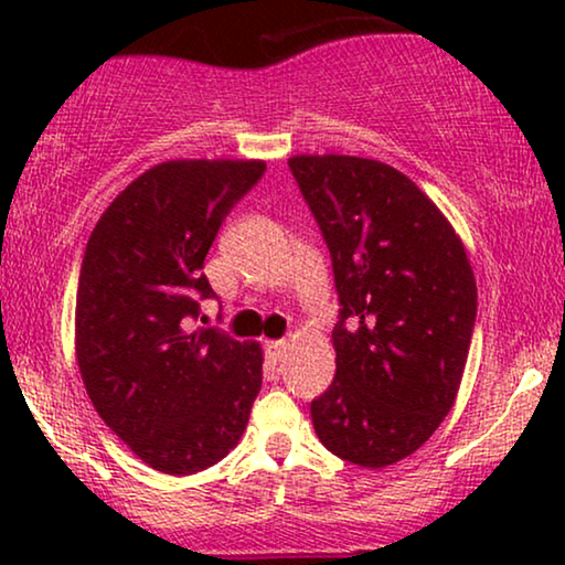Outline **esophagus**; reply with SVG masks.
Returning a JSON list of instances; mask_svg holds the SVG:
<instances>
[{"label":"esophagus","instance_id":"obj_1","mask_svg":"<svg viewBox=\"0 0 565 565\" xmlns=\"http://www.w3.org/2000/svg\"><path fill=\"white\" fill-rule=\"evenodd\" d=\"M288 350H290V344L285 342V339H277V342L265 344V354H267L269 362H280L285 354H288Z\"/></svg>","mask_w":565,"mask_h":565}]
</instances>
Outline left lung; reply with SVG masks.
<instances>
[{
    "instance_id": "left-lung-1",
    "label": "left lung",
    "mask_w": 565,
    "mask_h": 565,
    "mask_svg": "<svg viewBox=\"0 0 565 565\" xmlns=\"http://www.w3.org/2000/svg\"><path fill=\"white\" fill-rule=\"evenodd\" d=\"M331 254L337 375L311 401L329 452L385 468L427 443L455 404L476 327V277L439 207L398 169L292 157Z\"/></svg>"
}]
</instances>
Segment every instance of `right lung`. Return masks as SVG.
Listing matches in <instances>:
<instances>
[{
    "label": "right lung",
    "mask_w": 565,
    "mask_h": 565,
    "mask_svg": "<svg viewBox=\"0 0 565 565\" xmlns=\"http://www.w3.org/2000/svg\"><path fill=\"white\" fill-rule=\"evenodd\" d=\"M265 161L180 159L128 184L92 231L76 288V360L103 422L153 470L190 476L234 450L262 350L192 329L215 298L205 254Z\"/></svg>",
    "instance_id": "right-lung-1"
}]
</instances>
